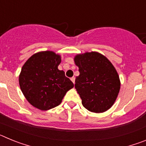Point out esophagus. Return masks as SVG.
I'll return each instance as SVG.
<instances>
[{
  "label": "esophagus",
  "instance_id": "34e87169",
  "mask_svg": "<svg viewBox=\"0 0 146 146\" xmlns=\"http://www.w3.org/2000/svg\"><path fill=\"white\" fill-rule=\"evenodd\" d=\"M71 80H72V82H73V83H74V82H75V77H72V78H71Z\"/></svg>",
  "mask_w": 146,
  "mask_h": 146
}]
</instances>
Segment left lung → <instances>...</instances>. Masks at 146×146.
Returning a JSON list of instances; mask_svg holds the SVG:
<instances>
[{
    "label": "left lung",
    "instance_id": "left-lung-1",
    "mask_svg": "<svg viewBox=\"0 0 146 146\" xmlns=\"http://www.w3.org/2000/svg\"><path fill=\"white\" fill-rule=\"evenodd\" d=\"M74 60L80 72L74 86L83 107L93 113L107 111L116 100L121 88L116 69L97 52L79 54Z\"/></svg>",
    "mask_w": 146,
    "mask_h": 146
}]
</instances>
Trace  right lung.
I'll return each instance as SVG.
<instances>
[{"instance_id": "right-lung-1", "label": "right lung", "mask_w": 146, "mask_h": 146, "mask_svg": "<svg viewBox=\"0 0 146 146\" xmlns=\"http://www.w3.org/2000/svg\"><path fill=\"white\" fill-rule=\"evenodd\" d=\"M60 55L52 51L35 53L21 69L19 83L23 95L30 104L41 110L57 107L73 82L58 69Z\"/></svg>"}]
</instances>
